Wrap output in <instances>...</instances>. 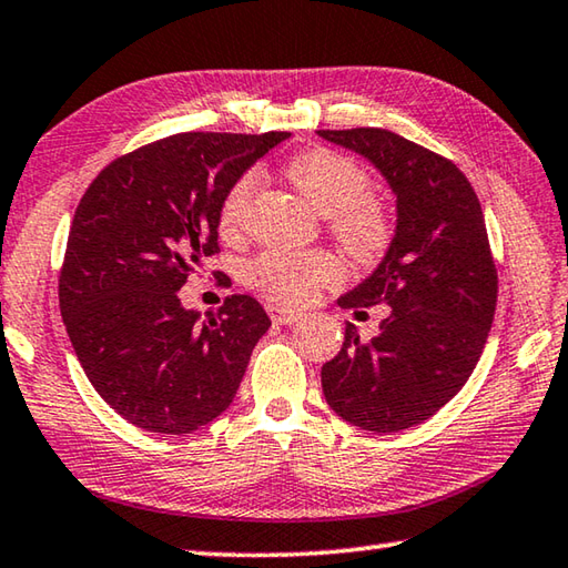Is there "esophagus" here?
Masks as SVG:
<instances>
[{"mask_svg":"<svg viewBox=\"0 0 568 568\" xmlns=\"http://www.w3.org/2000/svg\"><path fill=\"white\" fill-rule=\"evenodd\" d=\"M267 315L275 325H293L301 321V313L297 311H287V307H277V305H267Z\"/></svg>","mask_w":568,"mask_h":568,"instance_id":"obj_1","label":"esophagus"}]
</instances>
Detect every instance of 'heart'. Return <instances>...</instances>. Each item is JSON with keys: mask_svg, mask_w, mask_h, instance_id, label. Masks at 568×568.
<instances>
[{"mask_svg": "<svg viewBox=\"0 0 568 568\" xmlns=\"http://www.w3.org/2000/svg\"><path fill=\"white\" fill-rule=\"evenodd\" d=\"M287 180L318 213L331 217V233L361 263H373L386 253L396 235L388 205L371 195V175L358 162L335 150H311L285 168ZM261 178L240 175L220 203V233L237 237L245 230ZM245 283L277 305H305L321 287L341 283L343 261L331 250H265L243 271Z\"/></svg>", "mask_w": 568, "mask_h": 568, "instance_id": "obj_1", "label": "heart"}]
</instances>
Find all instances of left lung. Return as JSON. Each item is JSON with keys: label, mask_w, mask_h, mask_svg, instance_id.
Masks as SVG:
<instances>
[{"label": "left lung", "mask_w": 568, "mask_h": 568, "mask_svg": "<svg viewBox=\"0 0 568 568\" xmlns=\"http://www.w3.org/2000/svg\"><path fill=\"white\" fill-rule=\"evenodd\" d=\"M358 152L396 192L398 223L373 275L338 297L345 311L388 305L381 333L345 325L323 365L328 406L376 434L418 426L464 388L491 331L498 275L480 203L454 162L381 128L318 130Z\"/></svg>", "instance_id": "obj_1"}]
</instances>
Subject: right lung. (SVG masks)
<instances>
[{"label":"right lung","mask_w":568,"mask_h":568,"mask_svg":"<svg viewBox=\"0 0 568 568\" xmlns=\"http://www.w3.org/2000/svg\"><path fill=\"white\" fill-rule=\"evenodd\" d=\"M285 138L170 134L112 160L77 205L60 271L62 321L94 390L132 426L192 434L233 403L271 318L255 297L227 295L200 321L178 291L220 253L230 185Z\"/></svg>","instance_id":"obj_1"}]
</instances>
